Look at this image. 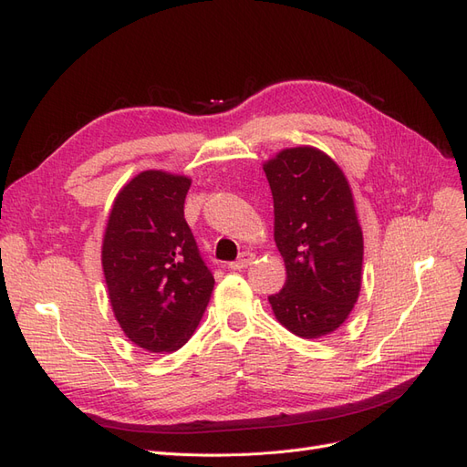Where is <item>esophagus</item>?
<instances>
[{"instance_id": "esophagus-1", "label": "esophagus", "mask_w": 467, "mask_h": 467, "mask_svg": "<svg viewBox=\"0 0 467 467\" xmlns=\"http://www.w3.org/2000/svg\"><path fill=\"white\" fill-rule=\"evenodd\" d=\"M253 261H255V255H253L251 251H244L242 255H239V259H237V261L228 263V268H232V271H239V268H245V266H249Z\"/></svg>"}]
</instances>
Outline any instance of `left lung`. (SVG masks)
<instances>
[{
    "instance_id": "left-lung-1",
    "label": "left lung",
    "mask_w": 467,
    "mask_h": 467,
    "mask_svg": "<svg viewBox=\"0 0 467 467\" xmlns=\"http://www.w3.org/2000/svg\"><path fill=\"white\" fill-rule=\"evenodd\" d=\"M275 242L286 282L268 296L276 319L304 338L341 327L362 282V230L345 173L316 148H288L265 163Z\"/></svg>"
}]
</instances>
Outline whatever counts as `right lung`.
Instances as JSON below:
<instances>
[{"label": "right lung", "instance_id": "add662e5", "mask_svg": "<svg viewBox=\"0 0 467 467\" xmlns=\"http://www.w3.org/2000/svg\"><path fill=\"white\" fill-rule=\"evenodd\" d=\"M191 179L142 171L117 194L103 237V273L126 337L150 352H173L199 325L214 290L185 220Z\"/></svg>", "mask_w": 467, "mask_h": 467}]
</instances>
